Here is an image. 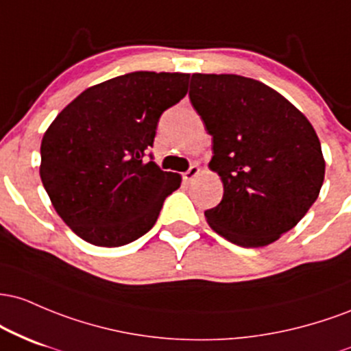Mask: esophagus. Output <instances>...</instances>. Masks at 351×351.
I'll return each mask as SVG.
<instances>
[{
	"instance_id": "1",
	"label": "esophagus",
	"mask_w": 351,
	"mask_h": 351,
	"mask_svg": "<svg viewBox=\"0 0 351 351\" xmlns=\"http://www.w3.org/2000/svg\"><path fill=\"white\" fill-rule=\"evenodd\" d=\"M199 174H200L199 165H191V167H189V171L184 172V180H186V182H192V180H194Z\"/></svg>"
}]
</instances>
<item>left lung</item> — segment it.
I'll list each match as a JSON object with an SVG mask.
<instances>
[{
  "label": "left lung",
  "instance_id": "obj_1",
  "mask_svg": "<svg viewBox=\"0 0 351 351\" xmlns=\"http://www.w3.org/2000/svg\"><path fill=\"white\" fill-rule=\"evenodd\" d=\"M189 96L212 136L208 169L223 184L220 204L206 210L207 223L247 249L278 240L324 184L313 125L280 93L237 74H192Z\"/></svg>",
  "mask_w": 351,
  "mask_h": 351
}]
</instances>
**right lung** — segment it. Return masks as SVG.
Here are the masks:
<instances>
[{
  "label": "right lung",
  "instance_id": "1",
  "mask_svg": "<svg viewBox=\"0 0 351 351\" xmlns=\"http://www.w3.org/2000/svg\"><path fill=\"white\" fill-rule=\"evenodd\" d=\"M186 73L136 71L82 90L46 129L43 186L77 237L121 247L156 223L182 177L143 159L157 121L187 94Z\"/></svg>",
  "mask_w": 351,
  "mask_h": 351
}]
</instances>
